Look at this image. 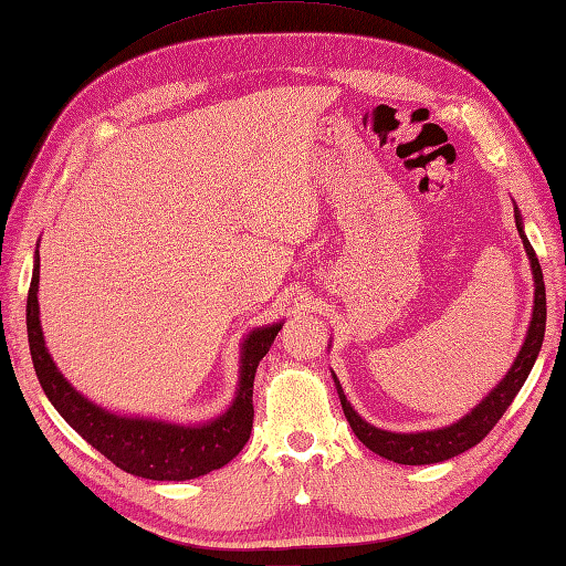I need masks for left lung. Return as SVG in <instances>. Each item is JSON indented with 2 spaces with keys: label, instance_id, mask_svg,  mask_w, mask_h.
Wrapping results in <instances>:
<instances>
[{
  "label": "left lung",
  "instance_id": "left-lung-1",
  "mask_svg": "<svg viewBox=\"0 0 566 566\" xmlns=\"http://www.w3.org/2000/svg\"><path fill=\"white\" fill-rule=\"evenodd\" d=\"M516 229L523 239L525 253H528V258H531V268H533V277H535V308H533V321L528 327V335H525V343L518 352L514 366H511V371L506 374V378L475 407V410L465 415L461 422H455L446 429H437V431L392 433V431H384V429L366 424L364 419L352 410V405L345 398V390H343V386H339V380L335 376L339 402H343L347 422L366 449H371L380 458H388V461L400 463V465H429V463L449 461V458L472 449V446H478L484 437H488L499 419H502V415L509 410V405L514 402L516 392L521 390L525 378H528V374L533 369L537 352H541V347H543L545 321H547L543 270H541V262H537L533 245L528 243V239H525V233L521 229L518 214H516Z\"/></svg>",
  "mask_w": 566,
  "mask_h": 566
}]
</instances>
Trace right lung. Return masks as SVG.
Masks as SVG:
<instances>
[{"instance_id":"add662e5","label":"right lung","mask_w":566,"mask_h":566,"mask_svg":"<svg viewBox=\"0 0 566 566\" xmlns=\"http://www.w3.org/2000/svg\"><path fill=\"white\" fill-rule=\"evenodd\" d=\"M38 277H41V255H35V270L25 304V327H29V347L48 400L67 419V424L101 451L113 465L129 475L147 480H192L219 470L233 461L251 439L253 429V378L260 359L270 352L280 325L255 331L243 345L241 386L229 412L205 427H178L149 419L115 417L84 400L64 380L52 364L43 343L41 321H38Z\"/></svg>"}]
</instances>
